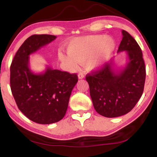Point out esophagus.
Returning <instances> with one entry per match:
<instances>
[{
  "instance_id": "34e87169",
  "label": "esophagus",
  "mask_w": 157,
  "mask_h": 157,
  "mask_svg": "<svg viewBox=\"0 0 157 157\" xmlns=\"http://www.w3.org/2000/svg\"><path fill=\"white\" fill-rule=\"evenodd\" d=\"M78 79H83V78H84V75L83 73H80L78 74Z\"/></svg>"
}]
</instances>
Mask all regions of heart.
Returning <instances> with one entry per match:
<instances>
[{"label": "heart", "instance_id": "heart-1", "mask_svg": "<svg viewBox=\"0 0 157 157\" xmlns=\"http://www.w3.org/2000/svg\"><path fill=\"white\" fill-rule=\"evenodd\" d=\"M115 47L112 37L103 34L79 37L69 42L68 55L59 52V58L71 68L77 67L78 63H85L89 70H96L107 62Z\"/></svg>", "mask_w": 157, "mask_h": 157}]
</instances>
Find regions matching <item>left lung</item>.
<instances>
[{
	"label": "left lung",
	"mask_w": 157,
	"mask_h": 157,
	"mask_svg": "<svg viewBox=\"0 0 157 157\" xmlns=\"http://www.w3.org/2000/svg\"><path fill=\"white\" fill-rule=\"evenodd\" d=\"M118 52L125 51L128 62L121 70L114 68L113 60L102 68L86 76L95 111L101 116L115 118L129 113L141 97L145 81L143 54L136 40L125 30Z\"/></svg>",
	"instance_id": "1"
}]
</instances>
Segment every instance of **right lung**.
<instances>
[{
	"mask_svg": "<svg viewBox=\"0 0 157 157\" xmlns=\"http://www.w3.org/2000/svg\"><path fill=\"white\" fill-rule=\"evenodd\" d=\"M50 34H34L16 53L10 67V86L18 108L34 123L52 124L64 117L71 92L78 81L76 74L52 69L43 73L30 68V55L56 39Z\"/></svg>",
	"mask_w": 157,
	"mask_h": 157,
	"instance_id": "right-lung-1",
	"label": "right lung"
}]
</instances>
